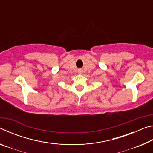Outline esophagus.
<instances>
[{
  "label": "esophagus",
  "mask_w": 153,
  "mask_h": 153,
  "mask_svg": "<svg viewBox=\"0 0 153 153\" xmlns=\"http://www.w3.org/2000/svg\"><path fill=\"white\" fill-rule=\"evenodd\" d=\"M78 72H79V73H82V69H78Z\"/></svg>",
  "instance_id": "34e87169"
}]
</instances>
